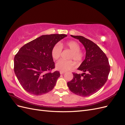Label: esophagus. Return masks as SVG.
I'll return each mask as SVG.
<instances>
[{"label":"esophagus","instance_id":"obj_1","mask_svg":"<svg viewBox=\"0 0 125 125\" xmlns=\"http://www.w3.org/2000/svg\"><path fill=\"white\" fill-rule=\"evenodd\" d=\"M65 73V72H64V71H60V74H62Z\"/></svg>","mask_w":125,"mask_h":125}]
</instances>
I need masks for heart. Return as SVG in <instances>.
<instances>
[{
  "label": "heart",
  "mask_w": 125,
  "mask_h": 125,
  "mask_svg": "<svg viewBox=\"0 0 125 125\" xmlns=\"http://www.w3.org/2000/svg\"><path fill=\"white\" fill-rule=\"evenodd\" d=\"M62 47H65L71 51L69 59H73L75 62H80L83 57V53L80 51V46L77 42L70 41L66 43H57L55 44L52 50V56L54 60H57L60 57ZM74 63L72 60H60L56 64L57 70L62 71H67L74 68Z\"/></svg>",
  "instance_id": "heart-1"
}]
</instances>
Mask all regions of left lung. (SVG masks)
Wrapping results in <instances>:
<instances>
[{"mask_svg": "<svg viewBox=\"0 0 125 125\" xmlns=\"http://www.w3.org/2000/svg\"><path fill=\"white\" fill-rule=\"evenodd\" d=\"M71 36L83 45L86 54L85 59L78 70L81 74L73 73V78L67 82L71 91L81 96L91 95L100 90L106 82L110 71L108 59L97 45L82 36Z\"/></svg>", "mask_w": 125, "mask_h": 125, "instance_id": "left-lung-1", "label": "left lung"}]
</instances>
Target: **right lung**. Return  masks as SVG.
Listing matches in <instances>:
<instances>
[{"instance_id":"1","label":"right lung","mask_w":125,"mask_h":125,"mask_svg":"<svg viewBox=\"0 0 125 125\" xmlns=\"http://www.w3.org/2000/svg\"><path fill=\"white\" fill-rule=\"evenodd\" d=\"M66 34L43 35L22 46L14 58V71L20 84L26 92L36 95L54 89L60 77L55 68L52 50Z\"/></svg>"}]
</instances>
